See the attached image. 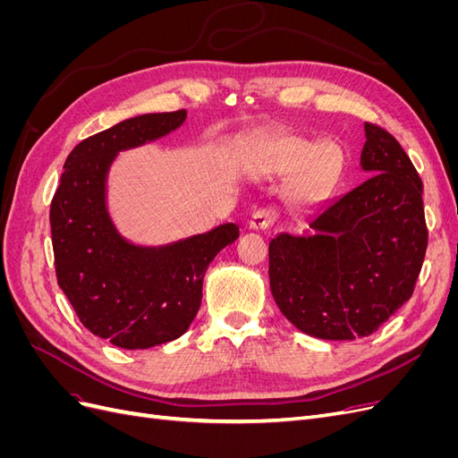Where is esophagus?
I'll list each match as a JSON object with an SVG mask.
<instances>
[{
  "instance_id": "34e87169",
  "label": "esophagus",
  "mask_w": 458,
  "mask_h": 458,
  "mask_svg": "<svg viewBox=\"0 0 458 458\" xmlns=\"http://www.w3.org/2000/svg\"><path fill=\"white\" fill-rule=\"evenodd\" d=\"M276 214L271 208H259L250 217V229H267L275 224Z\"/></svg>"
}]
</instances>
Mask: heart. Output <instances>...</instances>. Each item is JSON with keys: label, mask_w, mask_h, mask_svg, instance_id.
I'll return each instance as SVG.
<instances>
[{"label": "heart", "mask_w": 458, "mask_h": 458, "mask_svg": "<svg viewBox=\"0 0 458 458\" xmlns=\"http://www.w3.org/2000/svg\"><path fill=\"white\" fill-rule=\"evenodd\" d=\"M246 168L259 177L294 172L288 195L298 204H311L328 195L344 168V152L332 143L317 145L300 135L261 137L248 148Z\"/></svg>", "instance_id": "1"}]
</instances>
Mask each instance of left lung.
Here are the masks:
<instances>
[{"label": "left lung", "instance_id": "1", "mask_svg": "<svg viewBox=\"0 0 458 458\" xmlns=\"http://www.w3.org/2000/svg\"><path fill=\"white\" fill-rule=\"evenodd\" d=\"M361 168L348 195L317 208L313 234L269 242L276 306L301 332L355 340L377 332L412 296L428 246L422 179L392 133L365 123Z\"/></svg>", "mask_w": 458, "mask_h": 458}]
</instances>
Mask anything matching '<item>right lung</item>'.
Returning <instances> with one entry per match:
<instances>
[{"mask_svg":"<svg viewBox=\"0 0 458 458\" xmlns=\"http://www.w3.org/2000/svg\"><path fill=\"white\" fill-rule=\"evenodd\" d=\"M187 110L141 114L80 141L64 162L51 200L57 281L88 330L123 350H147L179 338L197 317L204 273L239 239L224 224L165 246H135L106 210V175L120 150L177 130Z\"/></svg>","mask_w":458,"mask_h":458,"instance_id":"1","label":"right lung"}]
</instances>
